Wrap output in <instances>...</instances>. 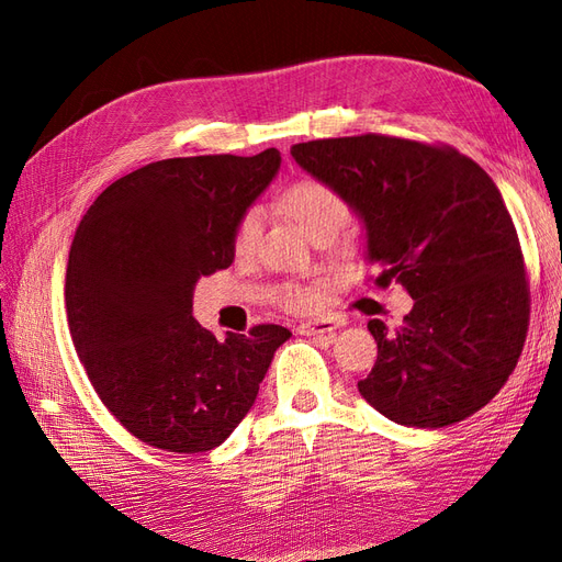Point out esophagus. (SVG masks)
<instances>
[{"instance_id":"1","label":"esophagus","mask_w":562,"mask_h":562,"mask_svg":"<svg viewBox=\"0 0 562 562\" xmlns=\"http://www.w3.org/2000/svg\"><path fill=\"white\" fill-rule=\"evenodd\" d=\"M335 328H339V321L314 318V321H307V323H300L297 333L300 335H321V333H333Z\"/></svg>"}]
</instances>
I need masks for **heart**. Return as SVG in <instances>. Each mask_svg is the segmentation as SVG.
Here are the masks:
<instances>
[{
	"label": "heart",
	"mask_w": 562,
	"mask_h": 562,
	"mask_svg": "<svg viewBox=\"0 0 562 562\" xmlns=\"http://www.w3.org/2000/svg\"><path fill=\"white\" fill-rule=\"evenodd\" d=\"M277 209L295 220L297 227L314 239L318 234H337L347 225L351 215L347 199L335 187L316 178H302L285 184L277 196ZM262 234V213L258 209H246L232 225V252L234 258L248 260L258 250ZM283 307L304 312L314 307L316 291L310 285L288 283L281 291Z\"/></svg>",
	"instance_id": "obj_1"
}]
</instances>
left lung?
Listing matches in <instances>:
<instances>
[{
	"instance_id": "1",
	"label": "left lung",
	"mask_w": 562,
	"mask_h": 562,
	"mask_svg": "<svg viewBox=\"0 0 562 562\" xmlns=\"http://www.w3.org/2000/svg\"><path fill=\"white\" fill-rule=\"evenodd\" d=\"M291 155L361 215L380 288L415 300L403 326L368 321L378 361L361 396L403 427L479 413L512 375L530 326V281L514 220L483 168L443 143L363 133Z\"/></svg>"
}]
</instances>
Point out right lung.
Listing matches in <instances>:
<instances>
[{"label":"right lung","mask_w":562,"mask_h":562,"mask_svg":"<svg viewBox=\"0 0 562 562\" xmlns=\"http://www.w3.org/2000/svg\"><path fill=\"white\" fill-rule=\"evenodd\" d=\"M281 151L147 164L81 217L65 277L79 361L122 427L168 452H209L239 427L274 351L277 323L227 333L192 316L201 277L234 260L232 225L274 178Z\"/></svg>","instance_id":"obj_1"}]
</instances>
